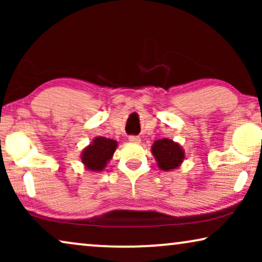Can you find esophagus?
<instances>
[{"label":"esophagus","mask_w":262,"mask_h":262,"mask_svg":"<svg viewBox=\"0 0 262 262\" xmlns=\"http://www.w3.org/2000/svg\"><path fill=\"white\" fill-rule=\"evenodd\" d=\"M128 141L132 142V143H139V142H141V138H139L138 136L132 135V136H130V137H128Z\"/></svg>","instance_id":"34e87169"}]
</instances>
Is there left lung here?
<instances>
[{
  "label": "left lung",
  "instance_id": "left-lung-1",
  "mask_svg": "<svg viewBox=\"0 0 262 262\" xmlns=\"http://www.w3.org/2000/svg\"><path fill=\"white\" fill-rule=\"evenodd\" d=\"M151 151L156 157L159 167L162 170H170L179 167V164L184 160V150L180 148L178 143H174L170 139H159L154 143Z\"/></svg>",
  "mask_w": 262,
  "mask_h": 262
}]
</instances>
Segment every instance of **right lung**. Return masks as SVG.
Here are the masks:
<instances>
[{
  "label": "right lung",
  "mask_w": 262,
  "mask_h": 262,
  "mask_svg": "<svg viewBox=\"0 0 262 262\" xmlns=\"http://www.w3.org/2000/svg\"><path fill=\"white\" fill-rule=\"evenodd\" d=\"M117 142L105 137H96L93 144L84 149L82 154V162L89 170L100 171L106 167V163L112 159L116 151Z\"/></svg>",
  "instance_id": "add662e5"
}]
</instances>
